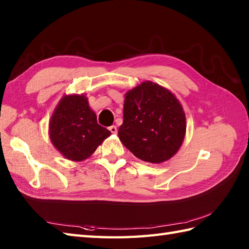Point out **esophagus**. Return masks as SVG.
Instances as JSON below:
<instances>
[{
    "mask_svg": "<svg viewBox=\"0 0 249 249\" xmlns=\"http://www.w3.org/2000/svg\"><path fill=\"white\" fill-rule=\"evenodd\" d=\"M109 130H110L111 133H112V134H116V133H118V128H116V126H115V125L110 126V127H109Z\"/></svg>",
    "mask_w": 249,
    "mask_h": 249,
    "instance_id": "esophagus-1",
    "label": "esophagus"
}]
</instances>
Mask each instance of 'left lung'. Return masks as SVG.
Listing matches in <instances>:
<instances>
[{
    "mask_svg": "<svg viewBox=\"0 0 249 249\" xmlns=\"http://www.w3.org/2000/svg\"><path fill=\"white\" fill-rule=\"evenodd\" d=\"M119 138L125 147L151 163L177 154L186 134V118L170 89L144 81L125 94L123 124Z\"/></svg>",
    "mask_w": 249,
    "mask_h": 249,
    "instance_id": "1",
    "label": "left lung"
}]
</instances>
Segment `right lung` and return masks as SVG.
Listing matches in <instances>:
<instances>
[{
  "label": "right lung",
  "mask_w": 249,
  "mask_h": 249,
  "mask_svg": "<svg viewBox=\"0 0 249 249\" xmlns=\"http://www.w3.org/2000/svg\"><path fill=\"white\" fill-rule=\"evenodd\" d=\"M110 131L97 123L86 94L64 95L49 121V138L55 149L71 161L92 156Z\"/></svg>",
  "instance_id": "1"
}]
</instances>
